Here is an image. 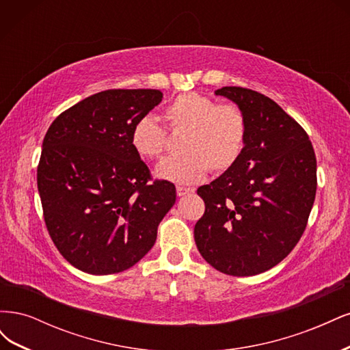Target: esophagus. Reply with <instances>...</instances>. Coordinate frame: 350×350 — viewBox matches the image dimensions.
<instances>
[{
	"label": "esophagus",
	"mask_w": 350,
	"mask_h": 350,
	"mask_svg": "<svg viewBox=\"0 0 350 350\" xmlns=\"http://www.w3.org/2000/svg\"><path fill=\"white\" fill-rule=\"evenodd\" d=\"M189 193H194V188H187V187H176V194L178 197H183L185 194H189Z\"/></svg>",
	"instance_id": "1"
}]
</instances>
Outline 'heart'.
I'll return each mask as SVG.
<instances>
[{
	"mask_svg": "<svg viewBox=\"0 0 350 350\" xmlns=\"http://www.w3.org/2000/svg\"><path fill=\"white\" fill-rule=\"evenodd\" d=\"M172 131L185 133L178 157L159 163L154 174L163 181L189 185L208 172H225L241 157L247 143L248 124L237 105H219L204 94L184 93L165 108ZM131 147L142 159H156L166 147V133L150 115L137 120L130 135Z\"/></svg>",
	"mask_w": 350,
	"mask_h": 350,
	"instance_id": "obj_1",
	"label": "heart"
}]
</instances>
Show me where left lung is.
I'll list each match as a JSON object with an SVG mask.
<instances>
[{
  "label": "left lung",
  "instance_id": "1",
  "mask_svg": "<svg viewBox=\"0 0 350 350\" xmlns=\"http://www.w3.org/2000/svg\"><path fill=\"white\" fill-rule=\"evenodd\" d=\"M215 93L238 105L248 134L238 162L197 189L206 210L194 239L211 267L254 276L301 239L315 200L317 159L308 134L270 98L235 86Z\"/></svg>",
  "mask_w": 350,
  "mask_h": 350
}]
</instances>
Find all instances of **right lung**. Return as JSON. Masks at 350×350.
<instances>
[{"label":"right lung","instance_id":"add662e5","mask_svg":"<svg viewBox=\"0 0 350 350\" xmlns=\"http://www.w3.org/2000/svg\"><path fill=\"white\" fill-rule=\"evenodd\" d=\"M162 98L154 89L99 92L46 131L38 166L45 224L61 256L81 271L102 276L133 267L175 204V185L150 183L130 142L134 122Z\"/></svg>","mask_w":350,"mask_h":350}]
</instances>
